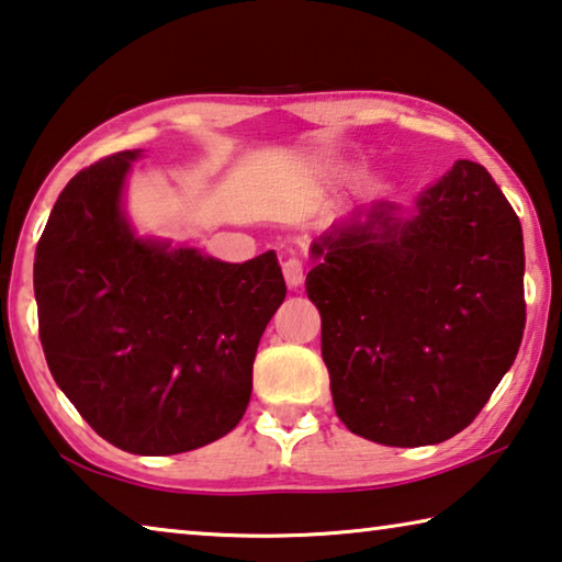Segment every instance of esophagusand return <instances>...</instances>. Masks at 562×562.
<instances>
[{
	"label": "esophagus",
	"mask_w": 562,
	"mask_h": 562,
	"mask_svg": "<svg viewBox=\"0 0 562 562\" xmlns=\"http://www.w3.org/2000/svg\"><path fill=\"white\" fill-rule=\"evenodd\" d=\"M281 269H283V279H286L289 286L299 289L303 283V261L299 259V256H289V259L281 263Z\"/></svg>",
	"instance_id": "1"
}]
</instances>
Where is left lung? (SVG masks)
<instances>
[{
  "mask_svg": "<svg viewBox=\"0 0 562 562\" xmlns=\"http://www.w3.org/2000/svg\"><path fill=\"white\" fill-rule=\"evenodd\" d=\"M393 211L328 228L311 246L306 293L346 428L383 446H434L471 426L518 356L522 232L498 183L468 159L423 191L408 221Z\"/></svg>",
  "mask_w": 562,
  "mask_h": 562,
  "instance_id": "left-lung-1",
  "label": "left lung"
}]
</instances>
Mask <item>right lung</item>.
Segmentation results:
<instances>
[{"label": "right lung", "mask_w": 562, "mask_h": 562, "mask_svg": "<svg viewBox=\"0 0 562 562\" xmlns=\"http://www.w3.org/2000/svg\"><path fill=\"white\" fill-rule=\"evenodd\" d=\"M139 151L74 177L36 244L34 296L49 371L97 434L173 456L236 428L256 348L286 299L273 251L224 263L134 236L122 211Z\"/></svg>", "instance_id": "1"}]
</instances>
